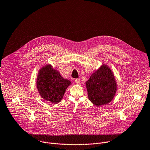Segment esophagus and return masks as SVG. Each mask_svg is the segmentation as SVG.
<instances>
[{
    "label": "esophagus",
    "mask_w": 150,
    "mask_h": 150,
    "mask_svg": "<svg viewBox=\"0 0 150 150\" xmlns=\"http://www.w3.org/2000/svg\"><path fill=\"white\" fill-rule=\"evenodd\" d=\"M75 82L76 84H79L80 83V79H75Z\"/></svg>",
    "instance_id": "34e87169"
}]
</instances>
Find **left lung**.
<instances>
[{"instance_id": "obj_1", "label": "left lung", "mask_w": 150, "mask_h": 150, "mask_svg": "<svg viewBox=\"0 0 150 150\" xmlns=\"http://www.w3.org/2000/svg\"><path fill=\"white\" fill-rule=\"evenodd\" d=\"M85 85L89 100L97 107L111 102L117 90L114 73L105 63L91 74Z\"/></svg>"}]
</instances>
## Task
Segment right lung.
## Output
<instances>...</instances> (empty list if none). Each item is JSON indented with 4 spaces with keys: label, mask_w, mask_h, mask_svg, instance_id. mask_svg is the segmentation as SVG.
<instances>
[{
    "label": "right lung",
    "mask_w": 150,
    "mask_h": 150,
    "mask_svg": "<svg viewBox=\"0 0 150 150\" xmlns=\"http://www.w3.org/2000/svg\"><path fill=\"white\" fill-rule=\"evenodd\" d=\"M71 82L63 78L59 71L50 64L42 66L37 77V88L40 96L45 101L53 104L61 101Z\"/></svg>",
    "instance_id": "right-lung-1"
}]
</instances>
